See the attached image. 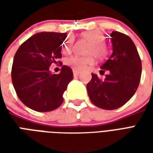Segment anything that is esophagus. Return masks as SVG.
I'll use <instances>...</instances> for the list:
<instances>
[{
  "instance_id": "esophagus-1",
  "label": "esophagus",
  "mask_w": 153,
  "mask_h": 153,
  "mask_svg": "<svg viewBox=\"0 0 153 153\" xmlns=\"http://www.w3.org/2000/svg\"><path fill=\"white\" fill-rule=\"evenodd\" d=\"M73 74H74V76H78V75L80 74V72L79 71H78V70H73Z\"/></svg>"
}]
</instances>
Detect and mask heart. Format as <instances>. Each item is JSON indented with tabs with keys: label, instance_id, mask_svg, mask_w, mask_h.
<instances>
[{
	"label": "heart",
	"instance_id": "1",
	"mask_svg": "<svg viewBox=\"0 0 153 153\" xmlns=\"http://www.w3.org/2000/svg\"><path fill=\"white\" fill-rule=\"evenodd\" d=\"M80 37L90 42L88 53L93 54L100 60H105L109 56V48L104 41L105 36L99 30H90L82 33ZM73 46L72 38H67L61 45V52L65 55L71 51ZM95 63L93 56H72L65 60V64L75 70H83L88 65H93Z\"/></svg>",
	"mask_w": 153,
	"mask_h": 153
}]
</instances>
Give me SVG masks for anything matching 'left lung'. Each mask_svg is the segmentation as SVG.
Wrapping results in <instances>:
<instances>
[{"instance_id": "left-lung-1", "label": "left lung", "mask_w": 153, "mask_h": 153, "mask_svg": "<svg viewBox=\"0 0 153 153\" xmlns=\"http://www.w3.org/2000/svg\"><path fill=\"white\" fill-rule=\"evenodd\" d=\"M113 52L101 69L109 70L105 79L92 74L87 84L91 102L99 108L115 110L134 96L140 82L142 63L137 48L128 36L120 32L111 33Z\"/></svg>"}]
</instances>
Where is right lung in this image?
<instances>
[{
	"label": "right lung",
	"instance_id": "right-lung-1",
	"mask_svg": "<svg viewBox=\"0 0 153 153\" xmlns=\"http://www.w3.org/2000/svg\"><path fill=\"white\" fill-rule=\"evenodd\" d=\"M66 37V33H39L22 43L15 53L12 83L19 98L30 109L47 112L63 102L64 92L73 79L72 70L63 65L59 74H51L49 67L62 56L61 44Z\"/></svg>",
	"mask_w": 153,
	"mask_h": 153
}]
</instances>
